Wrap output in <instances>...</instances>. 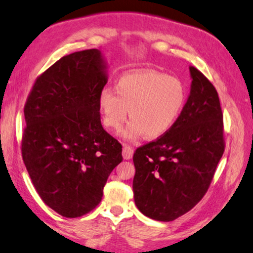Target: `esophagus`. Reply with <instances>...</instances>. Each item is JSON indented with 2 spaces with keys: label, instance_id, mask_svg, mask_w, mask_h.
<instances>
[{
  "label": "esophagus",
  "instance_id": "obj_1",
  "mask_svg": "<svg viewBox=\"0 0 253 253\" xmlns=\"http://www.w3.org/2000/svg\"><path fill=\"white\" fill-rule=\"evenodd\" d=\"M133 152H134L133 148L130 147L129 144H126V143L123 144L122 156H123L124 159H126V160H129V159H131L132 157H133Z\"/></svg>",
  "mask_w": 253,
  "mask_h": 253
}]
</instances>
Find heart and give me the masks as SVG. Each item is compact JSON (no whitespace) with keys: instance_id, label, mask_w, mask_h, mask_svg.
<instances>
[{"instance_id":"obj_1","label":"heart","mask_w":253,"mask_h":253,"mask_svg":"<svg viewBox=\"0 0 253 253\" xmlns=\"http://www.w3.org/2000/svg\"><path fill=\"white\" fill-rule=\"evenodd\" d=\"M113 90L100 93L99 108L103 124L120 131L127 118L130 123L124 136L136 139L141 135L156 140L167 134L182 114L188 92L179 79L158 71L140 70L123 74Z\"/></svg>"}]
</instances>
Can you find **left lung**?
<instances>
[{
  "instance_id": "left-lung-1",
  "label": "left lung",
  "mask_w": 253,
  "mask_h": 253,
  "mask_svg": "<svg viewBox=\"0 0 253 253\" xmlns=\"http://www.w3.org/2000/svg\"><path fill=\"white\" fill-rule=\"evenodd\" d=\"M190 73L191 91L174 126L133 154L135 206L144 215L165 222L201 200L224 152L218 92L194 66Z\"/></svg>"
}]
</instances>
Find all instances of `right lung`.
<instances>
[{
    "label": "right lung",
    "instance_id": "1",
    "mask_svg": "<svg viewBox=\"0 0 253 253\" xmlns=\"http://www.w3.org/2000/svg\"><path fill=\"white\" fill-rule=\"evenodd\" d=\"M105 69L96 48L61 57L35 80L24 105L26 170L44 203L65 218L99 205L123 159L122 145L101 124Z\"/></svg>",
    "mask_w": 253,
    "mask_h": 253
}]
</instances>
